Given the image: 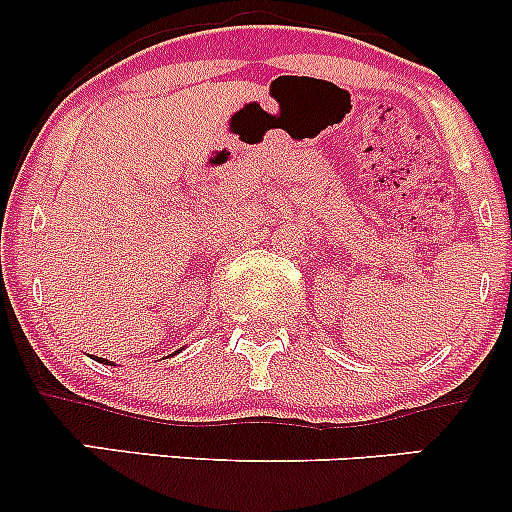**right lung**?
Masks as SVG:
<instances>
[{"label":"right lung","instance_id":"add662e5","mask_svg":"<svg viewBox=\"0 0 512 512\" xmlns=\"http://www.w3.org/2000/svg\"><path fill=\"white\" fill-rule=\"evenodd\" d=\"M103 363H108V366H110V361H105V358H103Z\"/></svg>","mask_w":512,"mask_h":512}]
</instances>
